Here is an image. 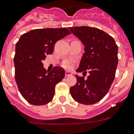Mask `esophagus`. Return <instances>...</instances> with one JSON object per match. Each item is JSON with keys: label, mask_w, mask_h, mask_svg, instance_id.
<instances>
[{"label": "esophagus", "mask_w": 134, "mask_h": 134, "mask_svg": "<svg viewBox=\"0 0 134 134\" xmlns=\"http://www.w3.org/2000/svg\"><path fill=\"white\" fill-rule=\"evenodd\" d=\"M72 75V72H66V73H65V76H71Z\"/></svg>", "instance_id": "1"}]
</instances>
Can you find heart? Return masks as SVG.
I'll return each instance as SVG.
<instances>
[{"mask_svg":"<svg viewBox=\"0 0 134 134\" xmlns=\"http://www.w3.org/2000/svg\"><path fill=\"white\" fill-rule=\"evenodd\" d=\"M64 67L66 68H68V69H70L73 66V62L71 61V60H68V61H66L63 64Z\"/></svg>","mask_w":134,"mask_h":134,"instance_id":"1","label":"heart"}]
</instances>
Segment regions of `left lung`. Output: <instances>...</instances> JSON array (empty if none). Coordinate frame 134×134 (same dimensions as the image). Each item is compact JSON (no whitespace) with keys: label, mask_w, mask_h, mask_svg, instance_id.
I'll return each instance as SVG.
<instances>
[{"label":"left lung","mask_w":134,"mask_h":134,"mask_svg":"<svg viewBox=\"0 0 134 134\" xmlns=\"http://www.w3.org/2000/svg\"><path fill=\"white\" fill-rule=\"evenodd\" d=\"M85 46L83 56L76 72L89 76L76 75L77 82L70 88L73 99L83 105H93L105 97L115 76L118 47L114 39L103 31L87 26L69 27Z\"/></svg>","instance_id":"left-lung-1"}]
</instances>
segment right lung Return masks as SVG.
<instances>
[{
    "instance_id": "add662e5",
    "label": "right lung",
    "mask_w": 134,
    "mask_h": 134,
    "mask_svg": "<svg viewBox=\"0 0 134 134\" xmlns=\"http://www.w3.org/2000/svg\"><path fill=\"white\" fill-rule=\"evenodd\" d=\"M70 34L67 28L37 29L23 34L16 42L15 80L21 95L31 105H46L53 99L55 85L64 78L65 71L60 66L47 71L42 61L52 54L57 41Z\"/></svg>"
}]
</instances>
